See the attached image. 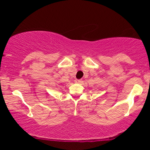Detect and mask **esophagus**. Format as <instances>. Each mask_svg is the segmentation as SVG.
Returning a JSON list of instances; mask_svg holds the SVG:
<instances>
[{
    "label": "esophagus",
    "instance_id": "1",
    "mask_svg": "<svg viewBox=\"0 0 150 150\" xmlns=\"http://www.w3.org/2000/svg\"><path fill=\"white\" fill-rule=\"evenodd\" d=\"M74 81H75V83H81V80H78V79H76Z\"/></svg>",
    "mask_w": 150,
    "mask_h": 150
}]
</instances>
